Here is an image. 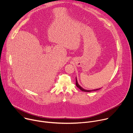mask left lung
Listing matches in <instances>:
<instances>
[{
	"mask_svg": "<svg viewBox=\"0 0 133 133\" xmlns=\"http://www.w3.org/2000/svg\"><path fill=\"white\" fill-rule=\"evenodd\" d=\"M76 86L78 87V88H79L82 91H85V92H90V91H96V90H98V89H94V90H85V89H83L81 86H80L79 85V84H78V82H77V79H76Z\"/></svg>",
	"mask_w": 133,
	"mask_h": 133,
	"instance_id": "1",
	"label": "left lung"
}]
</instances>
